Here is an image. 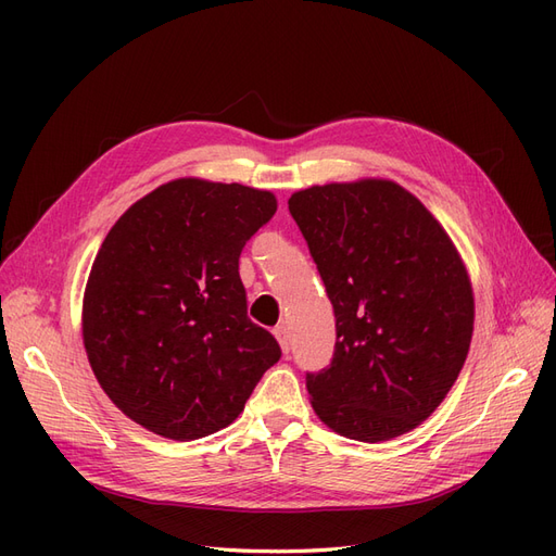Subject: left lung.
I'll return each instance as SVG.
<instances>
[{
    "mask_svg": "<svg viewBox=\"0 0 556 556\" xmlns=\"http://www.w3.org/2000/svg\"><path fill=\"white\" fill-rule=\"evenodd\" d=\"M278 204L239 182L180 178L137 201L97 252L83 343L109 399L174 441L229 427L280 345L248 317L239 257Z\"/></svg>",
    "mask_w": 556,
    "mask_h": 556,
    "instance_id": "left-lung-1",
    "label": "left lung"
}]
</instances>
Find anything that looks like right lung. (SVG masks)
Listing matches in <instances>:
<instances>
[{
	"mask_svg": "<svg viewBox=\"0 0 556 556\" xmlns=\"http://www.w3.org/2000/svg\"><path fill=\"white\" fill-rule=\"evenodd\" d=\"M336 317L327 368L306 376L336 433L378 443L422 425L457 380L473 292L457 248L390 180L329 182L288 201Z\"/></svg>",
	"mask_w": 556,
	"mask_h": 556,
	"instance_id": "right-lung-1",
	"label": "right lung"
}]
</instances>
